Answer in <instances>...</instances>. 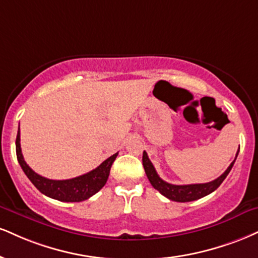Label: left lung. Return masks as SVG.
<instances>
[{
	"label": "left lung",
	"instance_id": "obj_1",
	"mask_svg": "<svg viewBox=\"0 0 258 258\" xmlns=\"http://www.w3.org/2000/svg\"><path fill=\"white\" fill-rule=\"evenodd\" d=\"M239 154V150L235 154V159H237ZM235 159L232 161V163L229 164L228 168L225 170V173H222L218 179L213 180L210 182H206V184H190V185H173L169 182L164 181L157 174L156 169H155L154 164L151 163V161L149 160L148 154L143 153V166H144L145 174H147L149 181L153 185L154 188H156L161 195H163L164 197H167L170 201L174 202H191L200 200V198L207 196V195L212 194L222 184L223 180L226 179V176L228 175V173L231 172L232 167L235 162Z\"/></svg>",
	"mask_w": 258,
	"mask_h": 258
}]
</instances>
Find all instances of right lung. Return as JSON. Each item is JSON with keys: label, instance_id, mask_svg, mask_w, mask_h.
<instances>
[{"label": "right lung", "instance_id": "obj_1", "mask_svg": "<svg viewBox=\"0 0 258 258\" xmlns=\"http://www.w3.org/2000/svg\"><path fill=\"white\" fill-rule=\"evenodd\" d=\"M15 148H17V157L19 164L27 178L31 180V182L43 195L61 202H82L97 194L107 182L111 164H113L117 156V153L114 154L113 156L108 157L107 160L99 164L97 168L86 173V174L77 176V178L67 180H51L37 174L36 172H33L30 168L29 164L25 162L20 148V128L18 131Z\"/></svg>", "mask_w": 258, "mask_h": 258}]
</instances>
